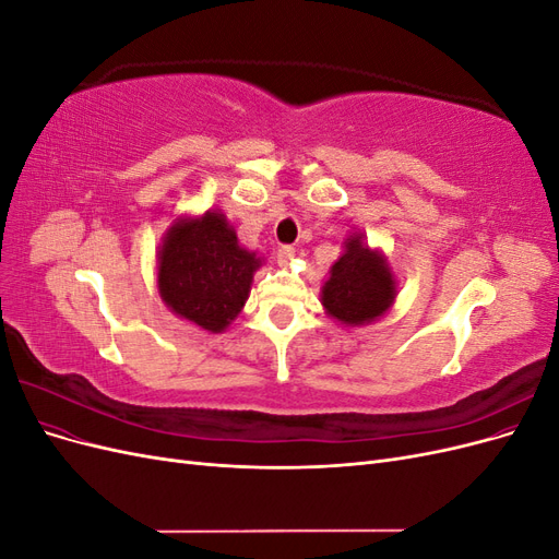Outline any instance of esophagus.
Here are the masks:
<instances>
[{
    "label": "esophagus",
    "instance_id": "34e87169",
    "mask_svg": "<svg viewBox=\"0 0 559 559\" xmlns=\"http://www.w3.org/2000/svg\"><path fill=\"white\" fill-rule=\"evenodd\" d=\"M294 257H296V249H294L292 245H282V247L277 249V261H280L282 265L292 263V261H294Z\"/></svg>",
    "mask_w": 559,
    "mask_h": 559
}]
</instances>
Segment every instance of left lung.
<instances>
[{
	"mask_svg": "<svg viewBox=\"0 0 559 559\" xmlns=\"http://www.w3.org/2000/svg\"><path fill=\"white\" fill-rule=\"evenodd\" d=\"M345 247L347 251L331 267L321 302L343 324H370L394 302V277L386 261L380 253L370 251L359 235H352Z\"/></svg>",
	"mask_w": 559,
	"mask_h": 559,
	"instance_id": "1",
	"label": "left lung"
}]
</instances>
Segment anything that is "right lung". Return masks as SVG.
I'll list each match as a JSON object with an SVG mask.
<instances>
[{"instance_id": "obj_1", "label": "right lung", "mask_w": 559, "mask_h": 559, "mask_svg": "<svg viewBox=\"0 0 559 559\" xmlns=\"http://www.w3.org/2000/svg\"><path fill=\"white\" fill-rule=\"evenodd\" d=\"M257 253L238 245L224 214L181 218L158 253V289L179 317L218 333L238 317L249 298Z\"/></svg>"}]
</instances>
